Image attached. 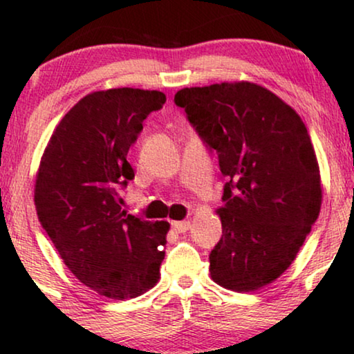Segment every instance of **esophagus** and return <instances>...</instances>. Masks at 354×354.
I'll return each instance as SVG.
<instances>
[{
	"mask_svg": "<svg viewBox=\"0 0 354 354\" xmlns=\"http://www.w3.org/2000/svg\"><path fill=\"white\" fill-rule=\"evenodd\" d=\"M192 224L188 221H174L172 222V229L177 232V234H185L187 230H190Z\"/></svg>",
	"mask_w": 354,
	"mask_h": 354,
	"instance_id": "1",
	"label": "esophagus"
}]
</instances>
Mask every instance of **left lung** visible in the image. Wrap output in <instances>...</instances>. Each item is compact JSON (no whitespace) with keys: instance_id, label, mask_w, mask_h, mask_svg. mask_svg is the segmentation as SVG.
<instances>
[{"instance_id":"obj_1","label":"left lung","mask_w":354,"mask_h":354,"mask_svg":"<svg viewBox=\"0 0 354 354\" xmlns=\"http://www.w3.org/2000/svg\"><path fill=\"white\" fill-rule=\"evenodd\" d=\"M174 101L230 178L216 211L222 236L209 254L211 279L256 292L290 268L321 211V172L306 125L253 82L190 86Z\"/></svg>"}]
</instances>
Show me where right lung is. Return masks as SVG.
Here are the masks:
<instances>
[{"instance_id": "obj_1", "label": "right lung", "mask_w": 354, "mask_h": 354, "mask_svg": "<svg viewBox=\"0 0 354 354\" xmlns=\"http://www.w3.org/2000/svg\"><path fill=\"white\" fill-rule=\"evenodd\" d=\"M164 103L158 90L91 91L53 130L38 166V219L62 263L101 297L137 298L161 277L169 224L120 209L119 188L135 177L130 145Z\"/></svg>"}]
</instances>
